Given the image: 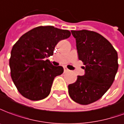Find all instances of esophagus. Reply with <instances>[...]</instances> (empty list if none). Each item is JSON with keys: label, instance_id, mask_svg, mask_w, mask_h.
I'll list each match as a JSON object with an SVG mask.
<instances>
[{"label": "esophagus", "instance_id": "esophagus-1", "mask_svg": "<svg viewBox=\"0 0 124 124\" xmlns=\"http://www.w3.org/2000/svg\"><path fill=\"white\" fill-rule=\"evenodd\" d=\"M69 70L67 68H64V72H69Z\"/></svg>", "mask_w": 124, "mask_h": 124}]
</instances>
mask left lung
Segmentation results:
<instances>
[{
	"label": "left lung",
	"instance_id": "obj_1",
	"mask_svg": "<svg viewBox=\"0 0 124 124\" xmlns=\"http://www.w3.org/2000/svg\"><path fill=\"white\" fill-rule=\"evenodd\" d=\"M85 74L68 85L72 100L82 105L96 101L114 82L118 69L117 53L106 38L94 31H71Z\"/></svg>",
	"mask_w": 124,
	"mask_h": 124
}]
</instances>
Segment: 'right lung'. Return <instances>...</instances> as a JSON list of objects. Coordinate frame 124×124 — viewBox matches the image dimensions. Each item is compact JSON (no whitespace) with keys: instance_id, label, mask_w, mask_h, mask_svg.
Instances as JSON below:
<instances>
[{"instance_id":"obj_1","label":"right lung","mask_w":124,"mask_h":124,"mask_svg":"<svg viewBox=\"0 0 124 124\" xmlns=\"http://www.w3.org/2000/svg\"><path fill=\"white\" fill-rule=\"evenodd\" d=\"M68 30L52 26L38 27L21 37L10 53L11 78L19 93L33 101L43 100L50 93L55 77L63 73L45 59L53 55L59 41L69 38Z\"/></svg>"}]
</instances>
